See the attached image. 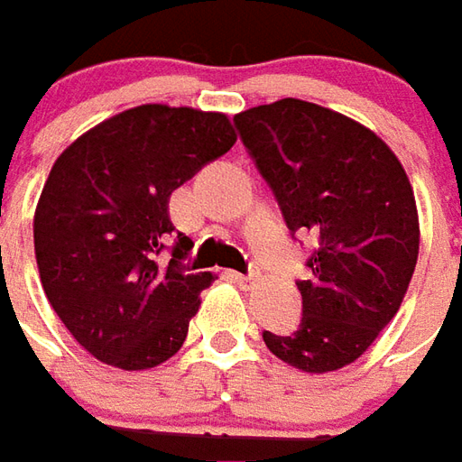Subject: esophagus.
<instances>
[{
	"label": "esophagus",
	"mask_w": 462,
	"mask_h": 462,
	"mask_svg": "<svg viewBox=\"0 0 462 462\" xmlns=\"http://www.w3.org/2000/svg\"><path fill=\"white\" fill-rule=\"evenodd\" d=\"M232 280H237V282H245V285H250L257 280V273H247V275H242V273H230Z\"/></svg>",
	"instance_id": "34e87169"
}]
</instances>
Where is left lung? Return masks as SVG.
Segmentation results:
<instances>
[{"label":"left lung","mask_w":462,"mask_h":462,"mask_svg":"<svg viewBox=\"0 0 462 462\" xmlns=\"http://www.w3.org/2000/svg\"><path fill=\"white\" fill-rule=\"evenodd\" d=\"M287 227L318 235L300 280L295 332L264 330L270 353L302 373H332L375 343L408 292L420 250L411 180L365 125L305 99L235 115Z\"/></svg>","instance_id":"obj_1"}]
</instances>
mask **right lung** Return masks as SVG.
Returning <instances> with one entry per match:
<instances>
[{
    "label": "right lung",
    "instance_id": "right-lung-1",
    "mask_svg": "<svg viewBox=\"0 0 462 462\" xmlns=\"http://www.w3.org/2000/svg\"><path fill=\"white\" fill-rule=\"evenodd\" d=\"M237 142L222 112L140 105L64 150L34 209L44 295L74 340L119 370H150L182 347L212 273L157 263L175 235L170 195Z\"/></svg>",
    "mask_w": 462,
    "mask_h": 462
}]
</instances>
